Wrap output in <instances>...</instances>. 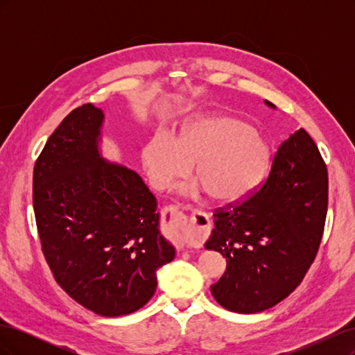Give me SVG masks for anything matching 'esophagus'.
Segmentation results:
<instances>
[{
    "label": "esophagus",
    "mask_w": 355,
    "mask_h": 355,
    "mask_svg": "<svg viewBox=\"0 0 355 355\" xmlns=\"http://www.w3.org/2000/svg\"><path fill=\"white\" fill-rule=\"evenodd\" d=\"M171 209L178 210V209H180V206H173ZM194 216H197L200 219V225H191V227H189L188 243L194 244V245H201L204 241L209 239V235H210V222H209L207 214L204 211L196 210Z\"/></svg>",
    "instance_id": "34e87169"
}]
</instances>
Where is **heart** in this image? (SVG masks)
I'll use <instances>...</instances> for the list:
<instances>
[{
	"label": "heart",
	"mask_w": 355,
	"mask_h": 355,
	"mask_svg": "<svg viewBox=\"0 0 355 355\" xmlns=\"http://www.w3.org/2000/svg\"><path fill=\"white\" fill-rule=\"evenodd\" d=\"M141 157L153 188H170L194 166L196 180L213 201L234 204L261 185L271 148L240 120L201 115L182 125L175 139L163 133L149 137Z\"/></svg>",
	"instance_id": "1"
}]
</instances>
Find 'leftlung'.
<instances>
[{"label":"left lung","instance_id":"8db88e82","mask_svg":"<svg viewBox=\"0 0 355 355\" xmlns=\"http://www.w3.org/2000/svg\"><path fill=\"white\" fill-rule=\"evenodd\" d=\"M327 200L326 163L300 128L277 149L270 175L253 196L214 210V230L204 245L227 259V271L210 287L216 302L254 314L292 293L315 259Z\"/></svg>","mask_w":355,"mask_h":355}]
</instances>
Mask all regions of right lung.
I'll return each mask as SVG.
<instances>
[{
  "instance_id": "right-lung-1",
  "label": "right lung",
  "mask_w": 355,
  "mask_h": 355,
  "mask_svg": "<svg viewBox=\"0 0 355 355\" xmlns=\"http://www.w3.org/2000/svg\"><path fill=\"white\" fill-rule=\"evenodd\" d=\"M102 123L92 103L63 118L35 161L32 198L56 283L93 313L120 317L149 302L175 249L142 178L101 157Z\"/></svg>"
}]
</instances>
